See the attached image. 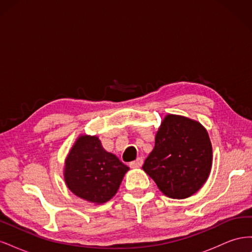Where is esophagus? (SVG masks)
Masks as SVG:
<instances>
[{
    "label": "esophagus",
    "instance_id": "34e87169",
    "mask_svg": "<svg viewBox=\"0 0 252 252\" xmlns=\"http://www.w3.org/2000/svg\"><path fill=\"white\" fill-rule=\"evenodd\" d=\"M143 158H138L135 159V161L131 162L130 164H129V166L131 167V168H140V167H142L143 165Z\"/></svg>",
    "mask_w": 252,
    "mask_h": 252
}]
</instances>
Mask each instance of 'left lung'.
Here are the masks:
<instances>
[{"label":"left lung","mask_w":252,"mask_h":252,"mask_svg":"<svg viewBox=\"0 0 252 252\" xmlns=\"http://www.w3.org/2000/svg\"><path fill=\"white\" fill-rule=\"evenodd\" d=\"M212 166V145L200 122L167 114L143 170L171 199H186L203 187Z\"/></svg>","instance_id":"1"}]
</instances>
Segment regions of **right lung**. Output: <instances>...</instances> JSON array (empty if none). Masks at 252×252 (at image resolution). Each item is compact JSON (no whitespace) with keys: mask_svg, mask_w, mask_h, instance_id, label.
I'll return each mask as SVG.
<instances>
[{"mask_svg":"<svg viewBox=\"0 0 252 252\" xmlns=\"http://www.w3.org/2000/svg\"><path fill=\"white\" fill-rule=\"evenodd\" d=\"M129 167L106 151L96 135L81 134L68 152L64 180L70 191L95 205L116 195Z\"/></svg>","mask_w":252,"mask_h":252,"instance_id":"right-lung-1","label":"right lung"}]
</instances>
